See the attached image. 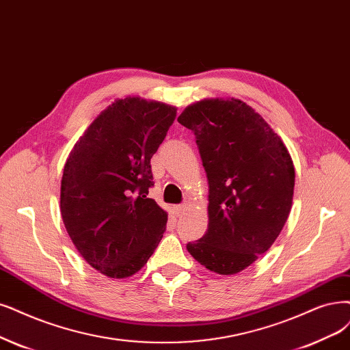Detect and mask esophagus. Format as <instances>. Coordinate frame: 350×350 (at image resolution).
<instances>
[{
	"instance_id": "34e87169",
	"label": "esophagus",
	"mask_w": 350,
	"mask_h": 350,
	"mask_svg": "<svg viewBox=\"0 0 350 350\" xmlns=\"http://www.w3.org/2000/svg\"><path fill=\"white\" fill-rule=\"evenodd\" d=\"M187 209V203H182V204H177L174 206V213L177 216H182L185 213V211Z\"/></svg>"
}]
</instances>
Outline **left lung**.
<instances>
[{
    "label": "left lung",
    "mask_w": 350,
    "mask_h": 350,
    "mask_svg": "<svg viewBox=\"0 0 350 350\" xmlns=\"http://www.w3.org/2000/svg\"><path fill=\"white\" fill-rule=\"evenodd\" d=\"M177 121L195 134L209 182L208 230L187 251L213 273L237 274L271 248L290 215V152L262 116L238 99L196 102Z\"/></svg>",
    "instance_id": "left-lung-1"
}]
</instances>
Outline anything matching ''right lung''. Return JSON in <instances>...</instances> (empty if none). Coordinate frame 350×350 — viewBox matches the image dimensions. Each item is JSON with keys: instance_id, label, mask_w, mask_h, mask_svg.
I'll list each match as a JSON object with an SVG mask.
<instances>
[{"instance_id": "add662e5", "label": "right lung", "mask_w": 350, "mask_h": 350, "mask_svg": "<svg viewBox=\"0 0 350 350\" xmlns=\"http://www.w3.org/2000/svg\"><path fill=\"white\" fill-rule=\"evenodd\" d=\"M176 108L139 98L116 100L76 142L64 164L60 212L85 261L111 278L144 267L157 248L167 213L148 198L151 157Z\"/></svg>"}]
</instances>
